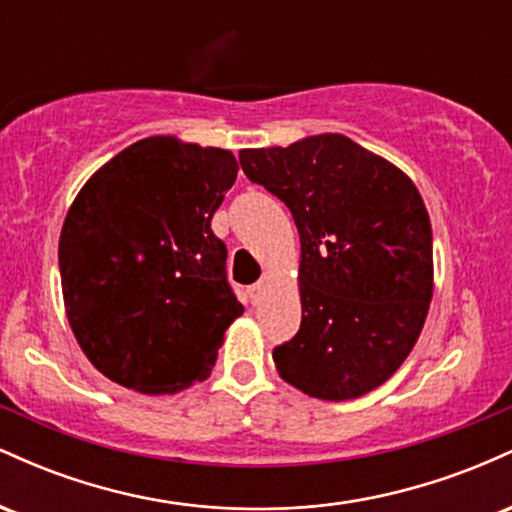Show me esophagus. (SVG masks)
<instances>
[{
	"label": "esophagus",
	"mask_w": 512,
	"mask_h": 512,
	"mask_svg": "<svg viewBox=\"0 0 512 512\" xmlns=\"http://www.w3.org/2000/svg\"><path fill=\"white\" fill-rule=\"evenodd\" d=\"M264 286H267V276H262V279L257 281V284L250 286L248 293H250V301L252 303H260V298H262V293H264Z\"/></svg>",
	"instance_id": "obj_1"
}]
</instances>
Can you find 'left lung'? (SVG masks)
Masks as SVG:
<instances>
[{
    "label": "left lung",
    "mask_w": 512,
    "mask_h": 512,
    "mask_svg": "<svg viewBox=\"0 0 512 512\" xmlns=\"http://www.w3.org/2000/svg\"><path fill=\"white\" fill-rule=\"evenodd\" d=\"M301 236V330L274 346L281 378L317 399L383 385L414 349L433 296V233L419 190L344 134L240 151Z\"/></svg>",
    "instance_id": "left-lung-1"
}]
</instances>
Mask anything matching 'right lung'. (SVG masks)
Returning <instances> with one entry per match:
<instances>
[{
  "instance_id": "obj_1",
  "label": "right lung",
  "mask_w": 512,
  "mask_h": 512,
  "mask_svg": "<svg viewBox=\"0 0 512 512\" xmlns=\"http://www.w3.org/2000/svg\"><path fill=\"white\" fill-rule=\"evenodd\" d=\"M231 151L149 137L76 195L60 236L64 308L88 361L146 395L207 380L243 313L211 216L231 190Z\"/></svg>"
}]
</instances>
